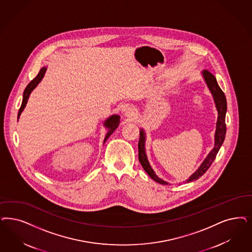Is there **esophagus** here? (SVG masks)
Here are the masks:
<instances>
[{
    "instance_id": "1",
    "label": "esophagus",
    "mask_w": 252,
    "mask_h": 252,
    "mask_svg": "<svg viewBox=\"0 0 252 252\" xmlns=\"http://www.w3.org/2000/svg\"><path fill=\"white\" fill-rule=\"evenodd\" d=\"M137 114H138V111L135 107H128L126 111H125V116L129 118L131 120L135 119L137 117Z\"/></svg>"
}]
</instances>
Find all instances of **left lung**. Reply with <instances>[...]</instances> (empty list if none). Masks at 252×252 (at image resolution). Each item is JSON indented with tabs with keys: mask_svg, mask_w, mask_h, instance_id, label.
I'll return each mask as SVG.
<instances>
[{
	"mask_svg": "<svg viewBox=\"0 0 252 252\" xmlns=\"http://www.w3.org/2000/svg\"><path fill=\"white\" fill-rule=\"evenodd\" d=\"M202 76L205 80L208 89L213 96L215 106L218 111V119L216 123V130H215V136H214V148L209 152L205 160L202 162L197 170L183 183H191L193 181L198 180L201 176H203L206 173V171L209 168V166L213 163L215 160L218 152L220 151V148L221 147L224 139H225L226 134V125H225V115L226 111H227V101H226L225 95L220 89V87L218 85L217 80L215 76L209 72L208 70H203L202 71ZM145 140H146V134L143 128H141L139 131V160L140 164L142 165L143 169L146 171V173L157 183H161V184H167L166 182L163 181L157 176L155 170L152 168L148 161L147 155H146V150H145Z\"/></svg>",
	"mask_w": 252,
	"mask_h": 252,
	"instance_id": "1",
	"label": "left lung"
}]
</instances>
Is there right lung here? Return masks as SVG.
I'll use <instances>...</instances> for the list:
<instances>
[{
	"mask_svg": "<svg viewBox=\"0 0 252 252\" xmlns=\"http://www.w3.org/2000/svg\"><path fill=\"white\" fill-rule=\"evenodd\" d=\"M46 71V67H43L42 69H40L39 73L37 74V76L35 77L28 86H27L25 90H24V93H23V99H22V104L20 106V109L18 111V119L20 116L21 113L23 112L24 108L26 107L27 102H28V99H29V96L31 95V93L32 92V90L34 89L35 87H37L39 85V83L42 81V79L44 78V73ZM119 123H120V116L117 115V114H113L111 115L109 118H107L103 123V126L105 127L108 129V132L105 136L104 142L108 139V138L113 134L114 130L118 127L119 126Z\"/></svg>",
	"mask_w": 252,
	"mask_h": 252,
	"instance_id": "right-lung-1",
	"label": "right lung"
}]
</instances>
